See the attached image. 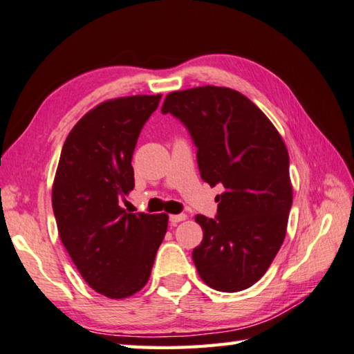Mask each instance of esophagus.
<instances>
[{"instance_id":"obj_1","label":"esophagus","mask_w":354,"mask_h":354,"mask_svg":"<svg viewBox=\"0 0 354 354\" xmlns=\"http://www.w3.org/2000/svg\"><path fill=\"white\" fill-rule=\"evenodd\" d=\"M185 218H187V215H185V214H179V215H170L169 220H170V223L173 224V226H175V224H178L179 221H184Z\"/></svg>"}]
</instances>
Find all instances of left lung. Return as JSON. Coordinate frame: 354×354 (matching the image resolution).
<instances>
[{
	"instance_id": "obj_1",
	"label": "left lung",
	"mask_w": 354,
	"mask_h": 354,
	"mask_svg": "<svg viewBox=\"0 0 354 354\" xmlns=\"http://www.w3.org/2000/svg\"><path fill=\"white\" fill-rule=\"evenodd\" d=\"M160 111L187 128L203 181L224 187L216 216H195L204 234L192 252L199 277L216 291H243L263 277L286 235L292 185L283 139L230 88L170 93Z\"/></svg>"
}]
</instances>
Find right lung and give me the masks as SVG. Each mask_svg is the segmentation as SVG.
Returning a JSON list of instances; mask_svg holds the SVG:
<instances>
[{
	"label": "right lung",
	"mask_w": 354,
	"mask_h": 354,
	"mask_svg": "<svg viewBox=\"0 0 354 354\" xmlns=\"http://www.w3.org/2000/svg\"><path fill=\"white\" fill-rule=\"evenodd\" d=\"M160 94L106 100L77 122L63 144L53 187L59 235L94 291L125 299L150 279L167 232L165 214H130L134 147Z\"/></svg>",
	"instance_id": "1"
}]
</instances>
